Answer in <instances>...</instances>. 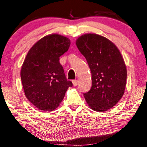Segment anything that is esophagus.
Listing matches in <instances>:
<instances>
[{"label":"esophagus","mask_w":147,"mask_h":147,"mask_svg":"<svg viewBox=\"0 0 147 147\" xmlns=\"http://www.w3.org/2000/svg\"><path fill=\"white\" fill-rule=\"evenodd\" d=\"M72 84H73L74 86H77L78 85L77 80H73V81H72Z\"/></svg>","instance_id":"obj_1"}]
</instances>
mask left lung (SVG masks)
Returning <instances> with one entry per match:
<instances>
[{
	"mask_svg": "<svg viewBox=\"0 0 147 147\" xmlns=\"http://www.w3.org/2000/svg\"><path fill=\"white\" fill-rule=\"evenodd\" d=\"M76 44L91 72L85 100L94 111L108 110L122 98L126 87L127 70L120 51L108 39L94 34L79 37Z\"/></svg>",
	"mask_w": 147,
	"mask_h": 147,
	"instance_id": "obj_1",
	"label": "left lung"
}]
</instances>
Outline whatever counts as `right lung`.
I'll use <instances>...</instances> for the list:
<instances>
[{
    "label": "right lung",
    "instance_id": "add662e5",
    "mask_svg": "<svg viewBox=\"0 0 147 147\" xmlns=\"http://www.w3.org/2000/svg\"><path fill=\"white\" fill-rule=\"evenodd\" d=\"M70 44L66 37L49 35L36 42L27 54L21 70V81L25 96L40 110L55 109L72 86L59 61Z\"/></svg>",
    "mask_w": 147,
    "mask_h": 147
}]
</instances>
